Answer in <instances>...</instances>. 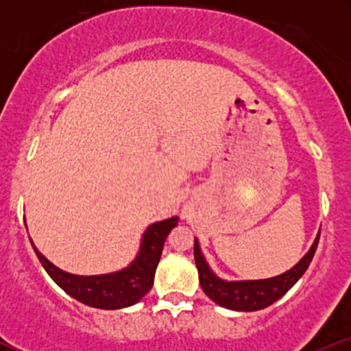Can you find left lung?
I'll list each match as a JSON object with an SVG mask.
<instances>
[{"label":"left lung","mask_w":351,"mask_h":351,"mask_svg":"<svg viewBox=\"0 0 351 351\" xmlns=\"http://www.w3.org/2000/svg\"><path fill=\"white\" fill-rule=\"evenodd\" d=\"M318 239H320V231H318L315 241L310 245L307 254L284 274L257 280H224L211 271L203 252H201L199 241L195 237V261L199 274L201 289L209 299L224 308L237 310V312L263 310L272 305L276 300H279L282 295H285L293 287V284L304 276L310 263H312L313 254L317 251Z\"/></svg>","instance_id":"8db88e82"}]
</instances>
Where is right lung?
Masks as SVG:
<instances>
[{
  "label": "right lung",
  "mask_w": 351,
  "mask_h": 351,
  "mask_svg": "<svg viewBox=\"0 0 351 351\" xmlns=\"http://www.w3.org/2000/svg\"><path fill=\"white\" fill-rule=\"evenodd\" d=\"M176 224H178V216L150 224L145 229L135 259L120 271L99 274V276H77L62 271L38 251L33 241L31 244L43 267L64 292L88 307L115 310L135 305L150 291L165 241Z\"/></svg>",
  "instance_id": "obj_1"
}]
</instances>
